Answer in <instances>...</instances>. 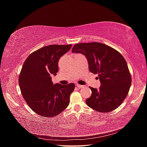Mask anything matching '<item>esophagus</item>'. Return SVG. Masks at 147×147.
Returning <instances> with one entry per match:
<instances>
[{
	"label": "esophagus",
	"instance_id": "esophagus-1",
	"mask_svg": "<svg viewBox=\"0 0 147 147\" xmlns=\"http://www.w3.org/2000/svg\"><path fill=\"white\" fill-rule=\"evenodd\" d=\"M76 86H77L78 88H81L84 87V86H83V85H81V84H78V83H77V84H76Z\"/></svg>",
	"mask_w": 147,
	"mask_h": 147
}]
</instances>
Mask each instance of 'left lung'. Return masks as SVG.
<instances>
[{"instance_id": "8db88e82", "label": "left lung", "mask_w": 147, "mask_h": 147, "mask_svg": "<svg viewBox=\"0 0 147 147\" xmlns=\"http://www.w3.org/2000/svg\"><path fill=\"white\" fill-rule=\"evenodd\" d=\"M72 53H81L87 58L89 70L98 74L99 89L92 91L86 104L97 112H109L122 104L131 84V76L126 60L120 53L105 44L97 42L75 45Z\"/></svg>"}]
</instances>
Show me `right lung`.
I'll list each match as a JSON object with an SVG mask.
<instances>
[{"label":"right lung","mask_w":147,"mask_h":147,"mask_svg":"<svg viewBox=\"0 0 147 147\" xmlns=\"http://www.w3.org/2000/svg\"><path fill=\"white\" fill-rule=\"evenodd\" d=\"M72 45H51L27 57L19 76L21 94L35 113L44 117L57 116L67 107L74 83L53 84L51 76L58 72L60 57Z\"/></svg>","instance_id":"obj_1"}]
</instances>
